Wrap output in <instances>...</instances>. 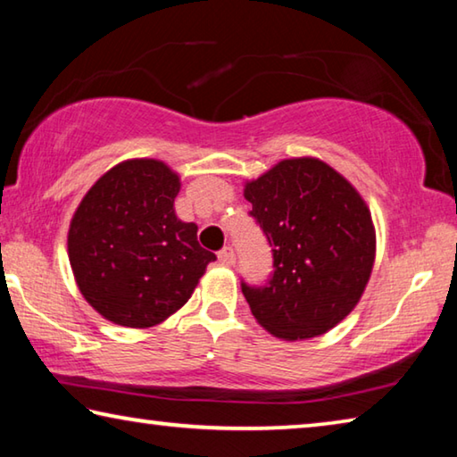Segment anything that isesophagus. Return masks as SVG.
I'll return each mask as SVG.
<instances>
[{
    "label": "esophagus",
    "mask_w": 457,
    "mask_h": 457,
    "mask_svg": "<svg viewBox=\"0 0 457 457\" xmlns=\"http://www.w3.org/2000/svg\"><path fill=\"white\" fill-rule=\"evenodd\" d=\"M218 260L221 266H234L236 264V256H234V250H231L229 245L223 247V250L218 252Z\"/></svg>",
    "instance_id": "34e87169"
}]
</instances>
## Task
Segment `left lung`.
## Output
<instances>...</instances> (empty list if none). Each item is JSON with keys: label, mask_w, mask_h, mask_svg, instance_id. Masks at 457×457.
Returning <instances> with one entry per match:
<instances>
[{"label": "left lung", "mask_w": 457, "mask_h": 457, "mask_svg": "<svg viewBox=\"0 0 457 457\" xmlns=\"http://www.w3.org/2000/svg\"><path fill=\"white\" fill-rule=\"evenodd\" d=\"M244 197L272 245L274 272L264 286L242 282L262 327L284 340L312 338L349 314L375 262V228L359 191L314 157L284 159Z\"/></svg>", "instance_id": "8db88e82"}]
</instances>
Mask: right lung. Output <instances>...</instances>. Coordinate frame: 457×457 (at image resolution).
Here are the masks:
<instances>
[{
	"instance_id": "obj_1",
	"label": "right lung",
	"mask_w": 457,
	"mask_h": 457,
	"mask_svg": "<svg viewBox=\"0 0 457 457\" xmlns=\"http://www.w3.org/2000/svg\"><path fill=\"white\" fill-rule=\"evenodd\" d=\"M179 175L163 161L130 159L106 171L80 201L68 258L87 303L120 327L149 328L187 303L215 253L195 223L175 215Z\"/></svg>"
}]
</instances>
